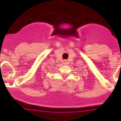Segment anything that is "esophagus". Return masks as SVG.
Returning a JSON list of instances; mask_svg holds the SVG:
<instances>
[{
	"label": "esophagus",
	"instance_id": "esophagus-1",
	"mask_svg": "<svg viewBox=\"0 0 121 121\" xmlns=\"http://www.w3.org/2000/svg\"><path fill=\"white\" fill-rule=\"evenodd\" d=\"M64 63H65V64H66V61H65V62H64Z\"/></svg>",
	"mask_w": 121,
	"mask_h": 121
}]
</instances>
